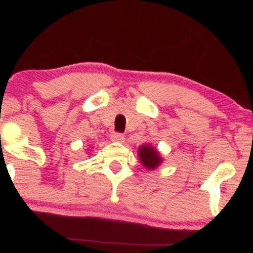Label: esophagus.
Masks as SVG:
<instances>
[{
  "instance_id": "obj_1",
  "label": "esophagus",
  "mask_w": 253,
  "mask_h": 253,
  "mask_svg": "<svg viewBox=\"0 0 253 253\" xmlns=\"http://www.w3.org/2000/svg\"><path fill=\"white\" fill-rule=\"evenodd\" d=\"M124 139H125V135L120 132L114 133V134L112 135V140H114V141H123Z\"/></svg>"
}]
</instances>
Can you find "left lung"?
<instances>
[{"label":"left lung","mask_w":253,"mask_h":253,"mask_svg":"<svg viewBox=\"0 0 253 253\" xmlns=\"http://www.w3.org/2000/svg\"><path fill=\"white\" fill-rule=\"evenodd\" d=\"M139 158H140L141 164L147 169H155L162 163V158L159 156L158 151L150 145H143L139 147Z\"/></svg>","instance_id":"1"}]
</instances>
